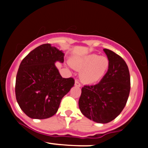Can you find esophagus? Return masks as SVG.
<instances>
[{
  "mask_svg": "<svg viewBox=\"0 0 148 148\" xmlns=\"http://www.w3.org/2000/svg\"><path fill=\"white\" fill-rule=\"evenodd\" d=\"M74 85H75V86H76V87H81V84H80L78 80H75V84H74Z\"/></svg>",
  "mask_w": 148,
  "mask_h": 148,
  "instance_id": "esophagus-1",
  "label": "esophagus"
}]
</instances>
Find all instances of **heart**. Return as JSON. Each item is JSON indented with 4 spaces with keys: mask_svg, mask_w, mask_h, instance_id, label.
I'll list each match as a JSON object with an SVG mask.
<instances>
[{
    "mask_svg": "<svg viewBox=\"0 0 148 148\" xmlns=\"http://www.w3.org/2000/svg\"><path fill=\"white\" fill-rule=\"evenodd\" d=\"M72 67L80 72V79L85 84H93L101 81L110 67L108 58L97 54H89L83 57L74 58L70 60Z\"/></svg>",
    "mask_w": 148,
    "mask_h": 148,
    "instance_id": "obj_1",
    "label": "heart"
}]
</instances>
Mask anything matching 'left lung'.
I'll return each mask as SVG.
<instances>
[{
	"label": "left lung",
	"mask_w": 148,
	"mask_h": 148,
	"mask_svg": "<svg viewBox=\"0 0 148 148\" xmlns=\"http://www.w3.org/2000/svg\"><path fill=\"white\" fill-rule=\"evenodd\" d=\"M110 67L99 84L81 89L79 106L86 118L97 123H108L118 117L126 105L130 92L128 66L122 57L103 49Z\"/></svg>",
	"instance_id": "1"
}]
</instances>
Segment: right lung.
<instances>
[{
    "instance_id": "add662e5",
    "label": "right lung",
    "mask_w": 148,
    "mask_h": 148,
    "mask_svg": "<svg viewBox=\"0 0 148 148\" xmlns=\"http://www.w3.org/2000/svg\"><path fill=\"white\" fill-rule=\"evenodd\" d=\"M64 62V53L50 44L30 51L21 61L15 84L16 101L30 118L55 115L61 99L74 85L73 78H62L55 65Z\"/></svg>"
}]
</instances>
